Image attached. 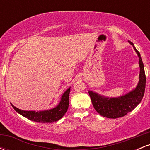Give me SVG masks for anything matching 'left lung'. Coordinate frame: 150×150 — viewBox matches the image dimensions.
Returning <instances> with one entry per match:
<instances>
[{
	"instance_id": "1",
	"label": "left lung",
	"mask_w": 150,
	"mask_h": 150,
	"mask_svg": "<svg viewBox=\"0 0 150 150\" xmlns=\"http://www.w3.org/2000/svg\"><path fill=\"white\" fill-rule=\"evenodd\" d=\"M130 43L138 55L140 63V82L136 89L124 96L111 99L103 97L91 91L89 92L92 104L96 111L101 116L108 118H117L125 116L140 104L143 98L146 85L144 65L139 51L135 49L132 42Z\"/></svg>"
}]
</instances>
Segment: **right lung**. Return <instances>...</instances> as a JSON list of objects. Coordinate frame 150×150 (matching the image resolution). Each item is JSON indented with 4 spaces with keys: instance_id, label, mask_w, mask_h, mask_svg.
<instances>
[{
    "instance_id": "obj_1",
    "label": "right lung",
    "mask_w": 150,
    "mask_h": 150,
    "mask_svg": "<svg viewBox=\"0 0 150 150\" xmlns=\"http://www.w3.org/2000/svg\"><path fill=\"white\" fill-rule=\"evenodd\" d=\"M70 89V88L65 91L62 96L61 102L56 107L52 109L47 110V111H39V112L22 111L16 108L13 104L11 105L17 112L31 120L38 122V123H53L61 119L66 113L68 106H69Z\"/></svg>"
}]
</instances>
